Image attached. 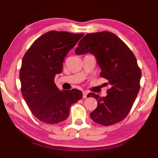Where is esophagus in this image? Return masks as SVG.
Here are the masks:
<instances>
[{
  "instance_id": "34e87169",
  "label": "esophagus",
  "mask_w": 158,
  "mask_h": 158,
  "mask_svg": "<svg viewBox=\"0 0 158 158\" xmlns=\"http://www.w3.org/2000/svg\"><path fill=\"white\" fill-rule=\"evenodd\" d=\"M87 95H88V92L87 91H84V92H83V98H87Z\"/></svg>"
}]
</instances>
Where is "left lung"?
<instances>
[{
    "mask_svg": "<svg viewBox=\"0 0 158 158\" xmlns=\"http://www.w3.org/2000/svg\"><path fill=\"white\" fill-rule=\"evenodd\" d=\"M86 53L94 54L102 69L101 77L107 79L111 86L106 97L89 93V97L98 101L90 116L104 126L118 123L127 116L139 91L141 73L137 58L124 42L109 31L85 35L75 53Z\"/></svg>",
    "mask_w": 158,
    "mask_h": 158,
    "instance_id": "8db88e82",
    "label": "left lung"
}]
</instances>
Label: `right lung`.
Returning a JSON list of instances; mask_svg holds the SVG:
<instances>
[{"label": "right lung", "instance_id": "add662e5", "mask_svg": "<svg viewBox=\"0 0 158 158\" xmlns=\"http://www.w3.org/2000/svg\"><path fill=\"white\" fill-rule=\"evenodd\" d=\"M84 34L52 31L32 44L23 56L19 72L21 93L32 114L47 124L67 118L72 105L83 97L81 90L62 91L54 83L63 70L67 53Z\"/></svg>", "mask_w": 158, "mask_h": 158}]
</instances>
